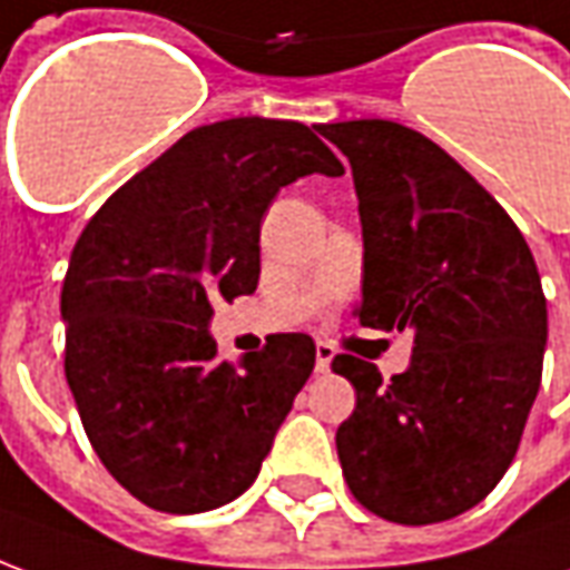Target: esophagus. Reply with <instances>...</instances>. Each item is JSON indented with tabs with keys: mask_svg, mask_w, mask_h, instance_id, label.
<instances>
[{
	"mask_svg": "<svg viewBox=\"0 0 570 570\" xmlns=\"http://www.w3.org/2000/svg\"><path fill=\"white\" fill-rule=\"evenodd\" d=\"M314 370L317 372H330V363H333L335 351L330 345H323V342H317V347H314Z\"/></svg>",
	"mask_w": 570,
	"mask_h": 570,
	"instance_id": "1",
	"label": "esophagus"
}]
</instances>
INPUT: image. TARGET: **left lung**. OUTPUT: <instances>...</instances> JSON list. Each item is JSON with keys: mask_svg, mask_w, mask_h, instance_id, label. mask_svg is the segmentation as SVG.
<instances>
[{"mask_svg": "<svg viewBox=\"0 0 570 570\" xmlns=\"http://www.w3.org/2000/svg\"><path fill=\"white\" fill-rule=\"evenodd\" d=\"M351 164L363 228L360 323L412 330L409 370L338 354L357 391L335 430L347 489L400 525L461 515L522 440L547 347V298L525 237L452 155L384 121L317 125Z\"/></svg>", "mask_w": 570, "mask_h": 570, "instance_id": "1", "label": "left lung"}]
</instances>
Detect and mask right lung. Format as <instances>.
<instances>
[{
  "label": "right lung",
  "mask_w": 570,
  "mask_h": 570,
  "mask_svg": "<svg viewBox=\"0 0 570 570\" xmlns=\"http://www.w3.org/2000/svg\"><path fill=\"white\" fill-rule=\"evenodd\" d=\"M314 130L259 116L188 130L106 200L69 256V391L97 458L151 510L240 498L314 370L308 335H272L237 366L210 335L213 305L259 284L277 191L345 174Z\"/></svg>",
  "instance_id": "add662e5"
}]
</instances>
